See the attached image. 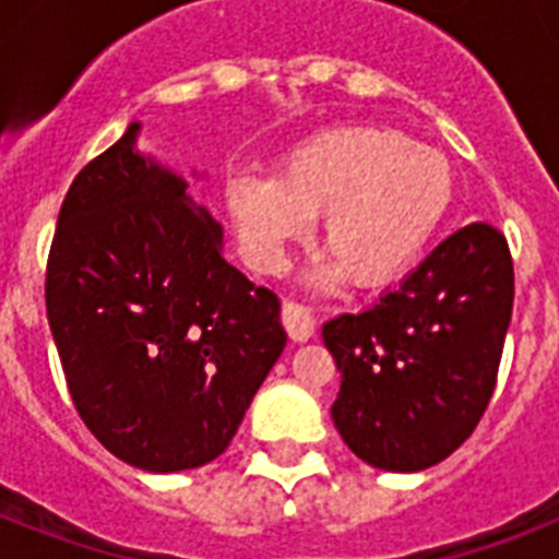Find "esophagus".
Returning a JSON list of instances; mask_svg holds the SVG:
<instances>
[{
    "instance_id": "34e87169",
    "label": "esophagus",
    "mask_w": 559,
    "mask_h": 559,
    "mask_svg": "<svg viewBox=\"0 0 559 559\" xmlns=\"http://www.w3.org/2000/svg\"><path fill=\"white\" fill-rule=\"evenodd\" d=\"M281 322L287 328V333L296 342H307L316 333V319L310 313V307L298 305V301H284L281 307Z\"/></svg>"
}]
</instances>
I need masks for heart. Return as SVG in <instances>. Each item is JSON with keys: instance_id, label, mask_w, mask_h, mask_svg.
Returning <instances> with one entry per match:
<instances>
[{"instance_id": "obj_1", "label": "heart", "mask_w": 559, "mask_h": 559, "mask_svg": "<svg viewBox=\"0 0 559 559\" xmlns=\"http://www.w3.org/2000/svg\"><path fill=\"white\" fill-rule=\"evenodd\" d=\"M455 177L443 153L394 127H333L284 156L278 177L237 174L226 188L228 217L249 261L278 272L287 249L322 214L331 254L319 284L348 272L362 287L397 278L424 254L450 214Z\"/></svg>"}]
</instances>
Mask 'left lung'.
<instances>
[{"label": "left lung", "mask_w": 559, "mask_h": 559, "mask_svg": "<svg viewBox=\"0 0 559 559\" xmlns=\"http://www.w3.org/2000/svg\"><path fill=\"white\" fill-rule=\"evenodd\" d=\"M513 310V261L499 228L469 223L362 313L322 340L342 373L331 417L350 452L417 473L467 441L493 397Z\"/></svg>", "instance_id": "1"}]
</instances>
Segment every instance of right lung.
Returning <instances> with one entry per match:
<instances>
[{"label":"right lung","mask_w":559,"mask_h":559,"mask_svg":"<svg viewBox=\"0 0 559 559\" xmlns=\"http://www.w3.org/2000/svg\"><path fill=\"white\" fill-rule=\"evenodd\" d=\"M139 130L66 193L46 310L90 432L133 467L177 473L226 452L287 333L278 296L223 258L186 179L135 151Z\"/></svg>","instance_id":"right-lung-1"}]
</instances>
